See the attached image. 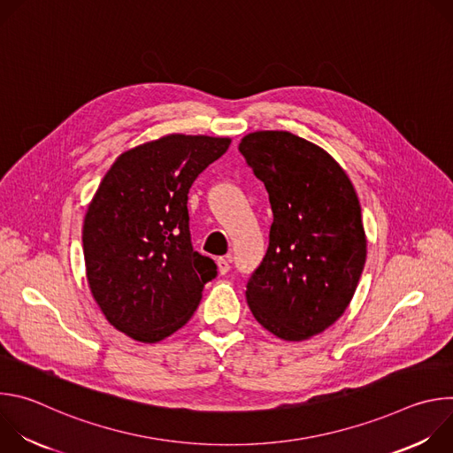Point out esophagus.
Instances as JSON below:
<instances>
[{"mask_svg":"<svg viewBox=\"0 0 453 453\" xmlns=\"http://www.w3.org/2000/svg\"><path fill=\"white\" fill-rule=\"evenodd\" d=\"M217 267H219V273H220V274H227L229 269H231V256L227 254V256L219 257V260H217Z\"/></svg>","mask_w":453,"mask_h":453,"instance_id":"1","label":"esophagus"}]
</instances>
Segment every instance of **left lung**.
Listing matches in <instances>:
<instances>
[{"label": "left lung", "instance_id": "8db88e82", "mask_svg": "<svg viewBox=\"0 0 453 453\" xmlns=\"http://www.w3.org/2000/svg\"><path fill=\"white\" fill-rule=\"evenodd\" d=\"M238 150L265 184L274 215L247 304L273 335L306 341L346 311L362 276L367 240L357 191L326 150L292 133L256 131Z\"/></svg>", "mask_w": 453, "mask_h": 453}]
</instances>
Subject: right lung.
<instances>
[{"label": "right lung", "mask_w": 453, "mask_h": 453, "mask_svg": "<svg viewBox=\"0 0 453 453\" xmlns=\"http://www.w3.org/2000/svg\"><path fill=\"white\" fill-rule=\"evenodd\" d=\"M229 145L168 134L123 152L104 175L82 245L91 294L118 332L154 344L197 310L217 265L191 247L188 193Z\"/></svg>", "instance_id": "1"}]
</instances>
